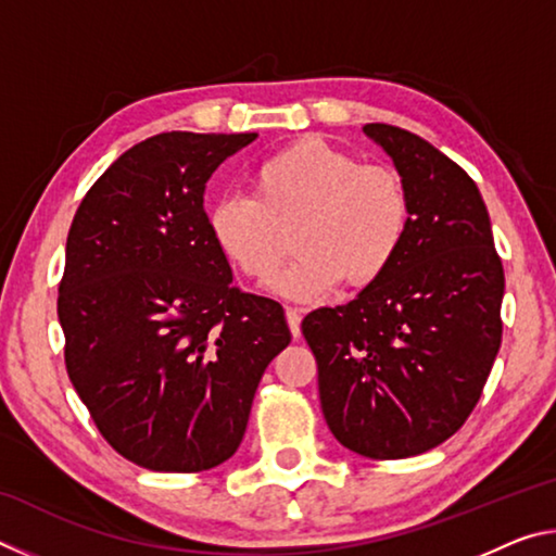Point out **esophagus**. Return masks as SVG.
Listing matches in <instances>:
<instances>
[{
    "instance_id": "esophagus-1",
    "label": "esophagus",
    "mask_w": 556,
    "mask_h": 556,
    "mask_svg": "<svg viewBox=\"0 0 556 556\" xmlns=\"http://www.w3.org/2000/svg\"><path fill=\"white\" fill-rule=\"evenodd\" d=\"M287 324H289L291 336L299 338L301 336V312H299V308L287 306Z\"/></svg>"
}]
</instances>
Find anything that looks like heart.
Listing matches in <instances>:
<instances>
[{"instance_id":"heart-1","label":"heart","mask_w":556,"mask_h":556,"mask_svg":"<svg viewBox=\"0 0 556 556\" xmlns=\"http://www.w3.org/2000/svg\"><path fill=\"white\" fill-rule=\"evenodd\" d=\"M215 248L242 277L267 281L294 228L299 257L275 279L296 301L326 296L345 279L368 287L397 260L412 201L392 166L361 164L318 137H301L250 174V199L228 195L208 208Z\"/></svg>"}]
</instances>
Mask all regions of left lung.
Here are the masks:
<instances>
[{"instance_id":"8db88e82","label":"left lung","mask_w":556,"mask_h":556,"mask_svg":"<svg viewBox=\"0 0 556 556\" xmlns=\"http://www.w3.org/2000/svg\"><path fill=\"white\" fill-rule=\"evenodd\" d=\"M407 186L397 260L353 301L301 321L328 429L368 458H407L464 427L503 338V262L481 191L427 139L363 127Z\"/></svg>"}]
</instances>
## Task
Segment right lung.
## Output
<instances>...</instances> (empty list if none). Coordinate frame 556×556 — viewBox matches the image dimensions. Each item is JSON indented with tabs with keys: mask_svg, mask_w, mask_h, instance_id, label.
I'll list each match as a JSON object with an SVG mask.
<instances>
[{
	"mask_svg": "<svg viewBox=\"0 0 556 556\" xmlns=\"http://www.w3.org/2000/svg\"><path fill=\"white\" fill-rule=\"evenodd\" d=\"M255 139L149 137L92 184L71 225L65 368L108 444L149 470L228 460L262 375L291 341L281 304L232 287L203 211L215 168Z\"/></svg>",
	"mask_w": 556,
	"mask_h": 556,
	"instance_id": "right-lung-1",
	"label": "right lung"
}]
</instances>
